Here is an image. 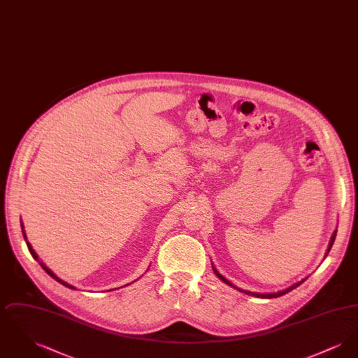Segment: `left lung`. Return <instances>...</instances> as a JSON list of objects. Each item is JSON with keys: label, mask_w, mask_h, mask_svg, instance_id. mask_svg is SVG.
Instances as JSON below:
<instances>
[{"label": "left lung", "mask_w": 358, "mask_h": 358, "mask_svg": "<svg viewBox=\"0 0 358 358\" xmlns=\"http://www.w3.org/2000/svg\"><path fill=\"white\" fill-rule=\"evenodd\" d=\"M336 235H337V231H334L333 232V235H331V238H330V241H329V247H327V250H326V254L324 256H327V254L330 252V250H331V247H333V243H334V240H336ZM212 268H213V273H216V276L222 280L225 285H228V286H231V287H234L235 289H238L240 292H243V294H247V295H251V296H256V298H267V299H271V298H278V296H282V295H285L286 292H289L291 289H295V287H298L299 285H302L305 280L307 279L306 278H303L302 280H299V282H296V283H294V285H291L289 287L285 289H280V291H276V292H252V291H248V289H241L236 287L235 285H232L227 278H224L222 273H219L217 270H216V267L215 266H212Z\"/></svg>", "instance_id": "1"}]
</instances>
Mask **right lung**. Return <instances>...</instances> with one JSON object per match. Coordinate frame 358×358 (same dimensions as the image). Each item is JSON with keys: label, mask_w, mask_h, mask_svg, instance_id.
I'll return each mask as SVG.
<instances>
[{"label": "right lung", "mask_w": 358, "mask_h": 358, "mask_svg": "<svg viewBox=\"0 0 358 358\" xmlns=\"http://www.w3.org/2000/svg\"><path fill=\"white\" fill-rule=\"evenodd\" d=\"M21 228H22V235H24V238H25V241H27V245H28V250H29V252H31V255L34 256V260H37V262H38V263H40V266H41V267H43V270H44V271H45V273H48V275H51L52 278H53V279H55V280H57V282H59V283H62V285H63V286H66V287H69V289H76V287H75V286H72V285H69V283H67V282H64V280H63V279H60V278H59V276H56V275H55V273H52L51 270H50V268H48V267H47V266H45V264H44V263H43V262H41V260H40V259H38V256H37V254H36V252H34V248H32V245H31V243H29V241H28V240H27V235H25V231H24V224H22V222H21Z\"/></svg>", "instance_id": "right-lung-1"}]
</instances>
